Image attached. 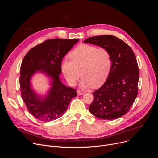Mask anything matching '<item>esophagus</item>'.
Masks as SVG:
<instances>
[{"instance_id": "obj_1", "label": "esophagus", "mask_w": 158, "mask_h": 158, "mask_svg": "<svg viewBox=\"0 0 158 158\" xmlns=\"http://www.w3.org/2000/svg\"><path fill=\"white\" fill-rule=\"evenodd\" d=\"M84 94H85V92H82V91H80V90H78L77 91V94L79 95H84Z\"/></svg>"}]
</instances>
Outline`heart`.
Instances as JSON below:
<instances>
[{"label":"heart","mask_w":158,"mask_h":158,"mask_svg":"<svg viewBox=\"0 0 158 158\" xmlns=\"http://www.w3.org/2000/svg\"><path fill=\"white\" fill-rule=\"evenodd\" d=\"M69 56L72 60L64 59L60 68L70 85L76 84L81 74L83 88H98L106 80L112 64L111 56L107 49L80 44L70 52Z\"/></svg>","instance_id":"obj_1"}]
</instances>
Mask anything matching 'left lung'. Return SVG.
Here are the masks:
<instances>
[{
    "instance_id": "1",
    "label": "left lung",
    "mask_w": 158,
    "mask_h": 158,
    "mask_svg": "<svg viewBox=\"0 0 158 158\" xmlns=\"http://www.w3.org/2000/svg\"><path fill=\"white\" fill-rule=\"evenodd\" d=\"M84 42L107 49L112 60L106 82L93 92L94 100L89 107L90 113L106 120L125 115L138 94L139 69L133 51L125 41L111 35L91 37Z\"/></svg>"
}]
</instances>
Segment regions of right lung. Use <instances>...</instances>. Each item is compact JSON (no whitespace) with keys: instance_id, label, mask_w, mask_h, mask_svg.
<instances>
[{"instance_id":"1","label":"right lung","mask_w":158,"mask_h":158,"mask_svg":"<svg viewBox=\"0 0 158 158\" xmlns=\"http://www.w3.org/2000/svg\"><path fill=\"white\" fill-rule=\"evenodd\" d=\"M79 40L51 39L31 49L23 58L20 76L21 95L32 115L38 120L49 122L63 115L76 90L61 82L60 64L63 57ZM36 71L45 73L52 79V86L45 97L31 87V78Z\"/></svg>"}]
</instances>
